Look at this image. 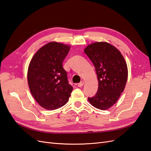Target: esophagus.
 I'll list each match as a JSON object with an SVG mask.
<instances>
[{
    "label": "esophagus",
    "instance_id": "obj_1",
    "mask_svg": "<svg viewBox=\"0 0 151 151\" xmlns=\"http://www.w3.org/2000/svg\"><path fill=\"white\" fill-rule=\"evenodd\" d=\"M83 83H84V82H83V81L80 82L78 84V87H82V86H83Z\"/></svg>",
    "mask_w": 151,
    "mask_h": 151
}]
</instances>
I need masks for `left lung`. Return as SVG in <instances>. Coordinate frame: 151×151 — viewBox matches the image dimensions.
<instances>
[{"label":"left lung","mask_w":151,"mask_h":151,"mask_svg":"<svg viewBox=\"0 0 151 151\" xmlns=\"http://www.w3.org/2000/svg\"><path fill=\"white\" fill-rule=\"evenodd\" d=\"M84 52L95 68L99 80L97 93L88 100L94 107L106 110L124 91L128 76L127 64L121 52L104 42L89 45Z\"/></svg>","instance_id":"obj_1"}]
</instances>
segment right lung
<instances>
[{
  "mask_svg": "<svg viewBox=\"0 0 151 151\" xmlns=\"http://www.w3.org/2000/svg\"><path fill=\"white\" fill-rule=\"evenodd\" d=\"M70 46L52 42L36 52L29 63L27 82L31 93L41 107L55 110L68 102L73 87L62 63Z\"/></svg>",
  "mask_w": 151,
  "mask_h": 151,
  "instance_id": "right-lung-1",
  "label": "right lung"
}]
</instances>
